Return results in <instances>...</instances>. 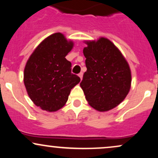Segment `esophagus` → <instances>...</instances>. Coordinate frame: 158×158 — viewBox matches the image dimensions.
Listing matches in <instances>:
<instances>
[{
	"label": "esophagus",
	"instance_id": "esophagus-1",
	"mask_svg": "<svg viewBox=\"0 0 158 158\" xmlns=\"http://www.w3.org/2000/svg\"><path fill=\"white\" fill-rule=\"evenodd\" d=\"M79 78H80V79L81 80V79H82V77H83V73H80L79 74Z\"/></svg>",
	"mask_w": 158,
	"mask_h": 158
}]
</instances>
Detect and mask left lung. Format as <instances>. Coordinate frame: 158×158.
Returning <instances> with one entry per match:
<instances>
[{
  "instance_id": "obj_1",
  "label": "left lung",
  "mask_w": 158,
  "mask_h": 158,
  "mask_svg": "<svg viewBox=\"0 0 158 158\" xmlns=\"http://www.w3.org/2000/svg\"><path fill=\"white\" fill-rule=\"evenodd\" d=\"M85 42L88 45L83 50L87 71L80 86L92 108L107 111L120 104L129 92L131 70L110 40L102 37Z\"/></svg>"
}]
</instances>
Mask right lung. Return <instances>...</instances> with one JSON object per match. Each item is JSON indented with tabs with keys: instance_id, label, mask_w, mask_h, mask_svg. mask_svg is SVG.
<instances>
[{
	"instance_id": "1",
	"label": "right lung",
	"mask_w": 158,
	"mask_h": 158,
	"mask_svg": "<svg viewBox=\"0 0 158 158\" xmlns=\"http://www.w3.org/2000/svg\"><path fill=\"white\" fill-rule=\"evenodd\" d=\"M73 47V41L56 32L41 41L27 61L23 82L31 100L42 110L53 112L62 108L80 81L65 58Z\"/></svg>"
}]
</instances>
